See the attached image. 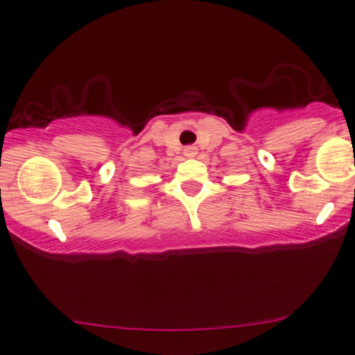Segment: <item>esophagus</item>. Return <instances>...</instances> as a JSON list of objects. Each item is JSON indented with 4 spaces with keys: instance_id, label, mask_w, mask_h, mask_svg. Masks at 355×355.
Returning <instances> with one entry per match:
<instances>
[{
    "instance_id": "esophagus-1",
    "label": "esophagus",
    "mask_w": 355,
    "mask_h": 355,
    "mask_svg": "<svg viewBox=\"0 0 355 355\" xmlns=\"http://www.w3.org/2000/svg\"><path fill=\"white\" fill-rule=\"evenodd\" d=\"M183 154H185V157H195V155L198 154V149L195 148V146H187L185 150H183Z\"/></svg>"
}]
</instances>
